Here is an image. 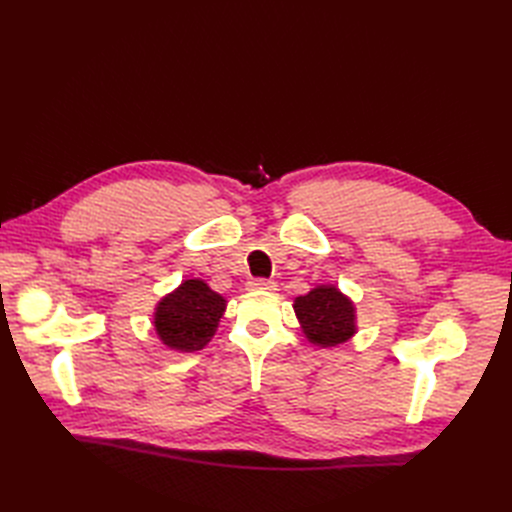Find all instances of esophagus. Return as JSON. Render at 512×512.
<instances>
[{"label":"esophagus","mask_w":512,"mask_h":512,"mask_svg":"<svg viewBox=\"0 0 512 512\" xmlns=\"http://www.w3.org/2000/svg\"><path fill=\"white\" fill-rule=\"evenodd\" d=\"M250 286L254 290H275V282L273 280H267V277H254V280L250 282Z\"/></svg>","instance_id":"1"}]
</instances>
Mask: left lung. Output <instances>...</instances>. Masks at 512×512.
<instances>
[{
	"instance_id": "obj_1",
	"label": "left lung",
	"mask_w": 512,
	"mask_h": 512,
	"mask_svg": "<svg viewBox=\"0 0 512 512\" xmlns=\"http://www.w3.org/2000/svg\"><path fill=\"white\" fill-rule=\"evenodd\" d=\"M305 335L320 346H337L354 335V307L333 286H318L294 301Z\"/></svg>"
}]
</instances>
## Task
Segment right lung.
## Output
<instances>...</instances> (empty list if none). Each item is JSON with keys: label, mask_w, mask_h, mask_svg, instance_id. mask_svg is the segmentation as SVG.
I'll return each mask as SVG.
<instances>
[{"label": "right lung", "mask_w": 512, "mask_h": 512, "mask_svg": "<svg viewBox=\"0 0 512 512\" xmlns=\"http://www.w3.org/2000/svg\"><path fill=\"white\" fill-rule=\"evenodd\" d=\"M226 301L203 280L183 282L158 305L156 331L175 350L205 348L224 314Z\"/></svg>", "instance_id": "obj_1"}]
</instances>
